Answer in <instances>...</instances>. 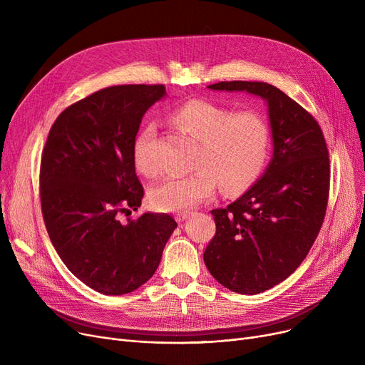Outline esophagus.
I'll use <instances>...</instances> for the list:
<instances>
[{
  "label": "esophagus",
  "mask_w": 365,
  "mask_h": 365,
  "mask_svg": "<svg viewBox=\"0 0 365 365\" xmlns=\"http://www.w3.org/2000/svg\"><path fill=\"white\" fill-rule=\"evenodd\" d=\"M189 216H190V213H178V215H176V220L180 223V222L186 220Z\"/></svg>",
  "instance_id": "esophagus-1"
}]
</instances>
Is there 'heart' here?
<instances>
[{"mask_svg":"<svg viewBox=\"0 0 365 365\" xmlns=\"http://www.w3.org/2000/svg\"><path fill=\"white\" fill-rule=\"evenodd\" d=\"M171 120L200 142L192 175L170 178L152 189L150 200L161 212H187L216 194L217 180L226 190H242L262 173L269 153V127L259 113L234 112L205 99L176 108ZM155 124H146L133 140V161L143 176L157 175L152 155Z\"/></svg>","mask_w":365,"mask_h":365,"instance_id":"1","label":"heart"}]
</instances>
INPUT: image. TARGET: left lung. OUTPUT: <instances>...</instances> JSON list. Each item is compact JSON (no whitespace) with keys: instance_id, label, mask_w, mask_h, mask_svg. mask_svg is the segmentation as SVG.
I'll use <instances>...</instances> for the list:
<instances>
[{"instance_id":"1","label":"left lung","mask_w":365,"mask_h":365,"mask_svg":"<svg viewBox=\"0 0 365 365\" xmlns=\"http://www.w3.org/2000/svg\"><path fill=\"white\" fill-rule=\"evenodd\" d=\"M208 88L247 91L267 102L272 160L244 195L212 210L216 235L204 252L207 269L223 287L259 294L289 278L319 234L330 190L329 149L317 120L279 88L259 81Z\"/></svg>"}]
</instances>
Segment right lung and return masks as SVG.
<instances>
[{
	"mask_svg": "<svg viewBox=\"0 0 365 365\" xmlns=\"http://www.w3.org/2000/svg\"><path fill=\"white\" fill-rule=\"evenodd\" d=\"M164 96L163 84L96 91L56 118L43 149L40 198L51 244L68 269L102 294L143 285L178 227L165 213L121 222L145 194L133 140L145 112Z\"/></svg>",
	"mask_w": 365,
	"mask_h": 365,
	"instance_id": "add662e5",
	"label": "right lung"
}]
</instances>
